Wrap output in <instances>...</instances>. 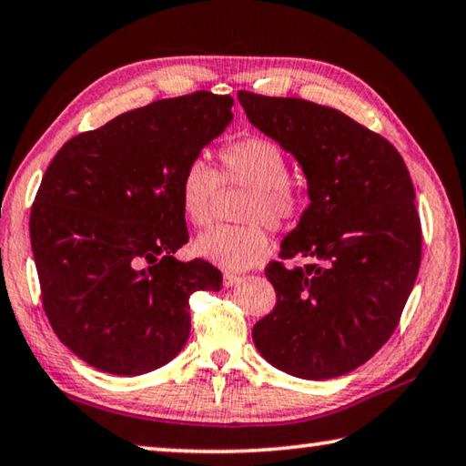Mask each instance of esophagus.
<instances>
[{"instance_id":"obj_1","label":"esophagus","mask_w":466,"mask_h":466,"mask_svg":"<svg viewBox=\"0 0 466 466\" xmlns=\"http://www.w3.org/2000/svg\"><path fill=\"white\" fill-rule=\"evenodd\" d=\"M240 275H236V273H224V286L226 288H232V286H236V283H240Z\"/></svg>"}]
</instances>
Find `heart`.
Instances as JSON below:
<instances>
[{"label": "heart", "mask_w": 466, "mask_h": 466, "mask_svg": "<svg viewBox=\"0 0 466 466\" xmlns=\"http://www.w3.org/2000/svg\"><path fill=\"white\" fill-rule=\"evenodd\" d=\"M226 185L252 187L244 203L242 222L247 226H218L197 236L193 250L205 261L226 271H247L263 263L271 252L267 226L286 230L299 216V201L289 188V162L275 141L258 136L236 139L219 149ZM216 170L203 160L188 162L178 180L180 209L188 224L205 228L211 222L219 191Z\"/></svg>", "instance_id": "heart-1"}]
</instances>
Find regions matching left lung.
I'll return each instance as SVG.
<instances>
[{
    "mask_svg": "<svg viewBox=\"0 0 466 466\" xmlns=\"http://www.w3.org/2000/svg\"><path fill=\"white\" fill-rule=\"evenodd\" d=\"M248 121L296 157L310 205L269 263L275 309L252 327L261 356L304 380L343 376L399 325L421 263V224L403 157L341 110L238 92Z\"/></svg>",
    "mask_w": 466,
    "mask_h": 466,
    "instance_id": "obj_1",
    "label": "left lung"
}]
</instances>
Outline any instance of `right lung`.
I'll use <instances>...</instances> for the list:
<instances>
[{"mask_svg": "<svg viewBox=\"0 0 466 466\" xmlns=\"http://www.w3.org/2000/svg\"><path fill=\"white\" fill-rule=\"evenodd\" d=\"M230 96L156 100L80 133L46 168L30 242L55 335L108 374L168 364L191 333L188 298L218 291L208 261H177L188 240L178 180L232 121Z\"/></svg>", "mask_w": 466, "mask_h": 466, "instance_id": "obj_1", "label": "right lung"}]
</instances>
